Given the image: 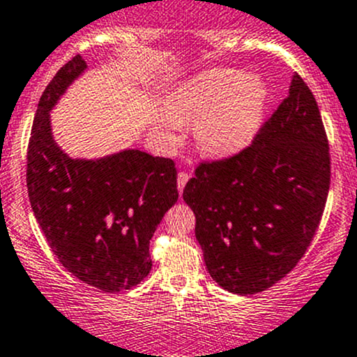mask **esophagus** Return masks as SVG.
<instances>
[{
    "instance_id": "34e87169",
    "label": "esophagus",
    "mask_w": 357,
    "mask_h": 357,
    "mask_svg": "<svg viewBox=\"0 0 357 357\" xmlns=\"http://www.w3.org/2000/svg\"><path fill=\"white\" fill-rule=\"evenodd\" d=\"M190 175L187 174V172H178V177H177V185H178V190L182 192L183 187H185V183L189 182Z\"/></svg>"
}]
</instances>
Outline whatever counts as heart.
I'll return each instance as SVG.
<instances>
[{"mask_svg":"<svg viewBox=\"0 0 357 357\" xmlns=\"http://www.w3.org/2000/svg\"><path fill=\"white\" fill-rule=\"evenodd\" d=\"M267 102V86L240 70L204 73L177 95L178 119L195 122V143L211 156L247 148L262 126ZM178 119H168V128L178 129Z\"/></svg>","mask_w":357,"mask_h":357,"instance_id":"obj_1","label":"heart"}]
</instances>
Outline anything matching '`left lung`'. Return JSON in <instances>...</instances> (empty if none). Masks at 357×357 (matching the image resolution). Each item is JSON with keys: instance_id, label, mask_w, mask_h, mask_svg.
Segmentation results:
<instances>
[{"instance_id": "obj_1", "label": "left lung", "mask_w": 357, "mask_h": 357, "mask_svg": "<svg viewBox=\"0 0 357 357\" xmlns=\"http://www.w3.org/2000/svg\"><path fill=\"white\" fill-rule=\"evenodd\" d=\"M331 187L328 139L300 75L236 155L202 162L183 189L211 278L255 294L296 267L315 236Z\"/></svg>"}]
</instances>
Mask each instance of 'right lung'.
I'll return each mask as SVG.
<instances>
[{
  "label": "right lung",
  "instance_id": "right-lung-1",
  "mask_svg": "<svg viewBox=\"0 0 357 357\" xmlns=\"http://www.w3.org/2000/svg\"><path fill=\"white\" fill-rule=\"evenodd\" d=\"M85 70V59L75 56L42 93L26 149V189L42 233L66 271L117 293L151 271L149 240L177 202V170L174 160L139 149L79 160L57 146L49 112Z\"/></svg>",
  "mask_w": 357,
  "mask_h": 357
}]
</instances>
